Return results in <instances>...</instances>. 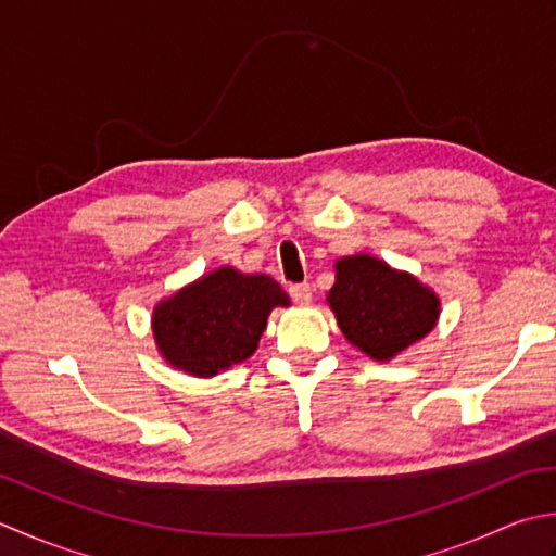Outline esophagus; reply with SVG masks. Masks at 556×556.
<instances>
[{"label":"esophagus","instance_id":"esophagus-1","mask_svg":"<svg viewBox=\"0 0 556 556\" xmlns=\"http://www.w3.org/2000/svg\"><path fill=\"white\" fill-rule=\"evenodd\" d=\"M290 298L298 304H309L312 302V286L309 282H294V286H290Z\"/></svg>","mask_w":556,"mask_h":556}]
</instances>
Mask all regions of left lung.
I'll use <instances>...</instances> for the list:
<instances>
[{
  "mask_svg": "<svg viewBox=\"0 0 556 556\" xmlns=\"http://www.w3.org/2000/svg\"><path fill=\"white\" fill-rule=\"evenodd\" d=\"M326 302L348 341L377 362L422 341L441 307L432 288L369 254L338 258Z\"/></svg>",
  "mask_w": 556,
  "mask_h": 556,
  "instance_id": "left-lung-1",
  "label": "left lung"
}]
</instances>
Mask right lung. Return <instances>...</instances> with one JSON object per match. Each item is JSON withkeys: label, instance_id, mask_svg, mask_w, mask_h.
I'll return each instance as SVG.
<instances>
[{"label": "right lung", "instance_id": "right-lung-1", "mask_svg": "<svg viewBox=\"0 0 556 556\" xmlns=\"http://www.w3.org/2000/svg\"><path fill=\"white\" fill-rule=\"evenodd\" d=\"M288 304L286 290L266 274L215 268L155 304L151 324L157 353L175 369L215 377L252 357L270 309Z\"/></svg>", "mask_w": 556, "mask_h": 556}]
</instances>
